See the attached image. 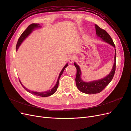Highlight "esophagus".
I'll return each instance as SVG.
<instances>
[{"mask_svg": "<svg viewBox=\"0 0 131 131\" xmlns=\"http://www.w3.org/2000/svg\"><path fill=\"white\" fill-rule=\"evenodd\" d=\"M75 57L74 55H70V56L68 58L69 62L70 63H72L74 62V61L75 60Z\"/></svg>", "mask_w": 131, "mask_h": 131, "instance_id": "34e87169", "label": "esophagus"}]
</instances>
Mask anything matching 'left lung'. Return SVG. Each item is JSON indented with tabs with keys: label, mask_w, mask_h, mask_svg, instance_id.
<instances>
[{
	"label": "left lung",
	"mask_w": 131,
	"mask_h": 131,
	"mask_svg": "<svg viewBox=\"0 0 131 131\" xmlns=\"http://www.w3.org/2000/svg\"><path fill=\"white\" fill-rule=\"evenodd\" d=\"M95 28H96L97 36L100 37L103 40L109 43L110 45L115 48V46L114 43L109 34L105 30L101 28L97 25H95ZM116 53L115 50L114 63L113 68L112 70H111L110 73L104 78L100 79V80H94L90 82H85L82 80L81 78V72L80 67L76 63H74V64L77 68V75L76 78H75V82H76L77 87L79 90H80L81 92L83 93L89 94L100 93L105 88V87L108 86L111 81L112 80L114 77L116 69Z\"/></svg>",
	"instance_id": "8db88e82"
}]
</instances>
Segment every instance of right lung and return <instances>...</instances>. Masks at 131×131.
Here are the masks:
<instances>
[{"label": "right lung", "instance_id": "right-lung-1", "mask_svg": "<svg viewBox=\"0 0 131 131\" xmlns=\"http://www.w3.org/2000/svg\"><path fill=\"white\" fill-rule=\"evenodd\" d=\"M39 27H41V26H40V25H39V24H38V23H32V24L30 25L27 28V29L23 31V32L22 33V34L21 35V36L19 37L18 40V41H17V45H16V50L17 51L18 47H19V46L21 45V44L22 43V42L23 41V40H25V39L28 36V35L32 32V31L35 29V28H39ZM68 63H67V64L65 65V66L63 67V68L62 69V70H61V72H60V73H59V77L58 78V79H57V82L56 85H54V86L53 87V88L50 90H49V91H45V92H34V91H30L29 90L27 89V88H26L25 87L23 86L21 82L19 81V82H20L21 84L22 85V86H23V88H24L26 91H27L28 92L31 93V94H35L36 95V96H40V97H49L50 96H51V95L53 94V93H54L55 92H56V91H57V88L58 87V84H59V78H60L61 76L63 74V71H64V70L65 69V68H66V67L68 66Z\"/></svg>", "mask_w": 131, "mask_h": 131}]
</instances>
